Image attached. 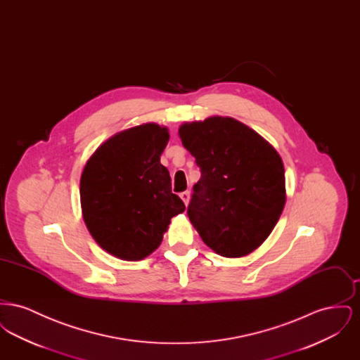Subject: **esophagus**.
Returning <instances> with one entry per match:
<instances>
[{
	"label": "esophagus",
	"instance_id": "34e87169",
	"mask_svg": "<svg viewBox=\"0 0 360 360\" xmlns=\"http://www.w3.org/2000/svg\"><path fill=\"white\" fill-rule=\"evenodd\" d=\"M179 197L182 198V201L185 202V205H188V201H190V191H184L179 194Z\"/></svg>",
	"mask_w": 360,
	"mask_h": 360
}]
</instances>
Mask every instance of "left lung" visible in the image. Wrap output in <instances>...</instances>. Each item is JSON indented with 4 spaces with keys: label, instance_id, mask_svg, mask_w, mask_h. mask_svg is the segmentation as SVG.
Masks as SVG:
<instances>
[{
    "label": "left lung",
    "instance_id": "left-lung-1",
    "mask_svg": "<svg viewBox=\"0 0 360 360\" xmlns=\"http://www.w3.org/2000/svg\"><path fill=\"white\" fill-rule=\"evenodd\" d=\"M179 137L201 170L188 206L190 221L216 254H251L269 238L286 202L281 156L232 117L185 122Z\"/></svg>",
    "mask_w": 360,
    "mask_h": 360
}]
</instances>
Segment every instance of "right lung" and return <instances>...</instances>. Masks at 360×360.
<instances>
[{
    "mask_svg": "<svg viewBox=\"0 0 360 360\" xmlns=\"http://www.w3.org/2000/svg\"><path fill=\"white\" fill-rule=\"evenodd\" d=\"M169 137L166 127L137 125L108 139L86 163L79 186L84 220L93 239L115 257H148L172 217L185 210L160 163Z\"/></svg>",
    "mask_w": 360,
    "mask_h": 360,
    "instance_id": "right-lung-1",
    "label": "right lung"
}]
</instances>
